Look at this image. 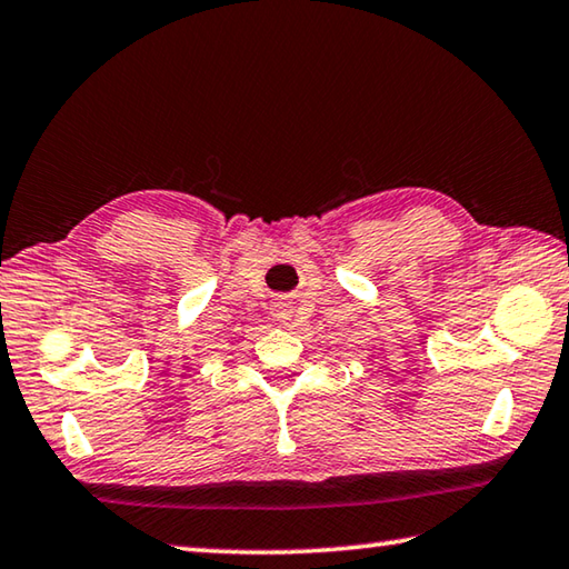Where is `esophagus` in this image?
Masks as SVG:
<instances>
[{"label": "esophagus", "mask_w": 569, "mask_h": 569, "mask_svg": "<svg viewBox=\"0 0 569 569\" xmlns=\"http://www.w3.org/2000/svg\"><path fill=\"white\" fill-rule=\"evenodd\" d=\"M293 313H296L293 301H278V303H273V319L276 321L288 323V321L293 319Z\"/></svg>", "instance_id": "1"}]
</instances>
